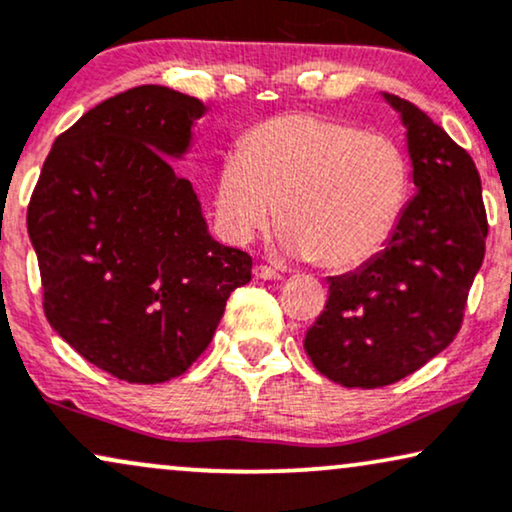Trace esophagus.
Here are the masks:
<instances>
[{
	"mask_svg": "<svg viewBox=\"0 0 512 512\" xmlns=\"http://www.w3.org/2000/svg\"><path fill=\"white\" fill-rule=\"evenodd\" d=\"M252 274H255L257 278H262V281H278V278H281V274H278L276 269H271V267H255V271H252Z\"/></svg>",
	"mask_w": 512,
	"mask_h": 512,
	"instance_id": "1",
	"label": "esophagus"
}]
</instances>
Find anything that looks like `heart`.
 Segmentation results:
<instances>
[{"label":"heart","instance_id":"1","mask_svg":"<svg viewBox=\"0 0 512 512\" xmlns=\"http://www.w3.org/2000/svg\"><path fill=\"white\" fill-rule=\"evenodd\" d=\"M409 193V165L390 137L316 113H283L252 127L219 167L215 215L231 243L274 217L286 250L328 271L371 260Z\"/></svg>","mask_w":512,"mask_h":512}]
</instances>
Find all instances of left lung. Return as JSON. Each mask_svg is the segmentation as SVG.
<instances>
[{"label":"left lung","instance_id":"1","mask_svg":"<svg viewBox=\"0 0 512 512\" xmlns=\"http://www.w3.org/2000/svg\"><path fill=\"white\" fill-rule=\"evenodd\" d=\"M385 99L406 127L418 193L383 252L328 278V302L304 338L316 371L364 390L397 383L454 342L489 234L468 151L411 101Z\"/></svg>","mask_w":512,"mask_h":512}]
</instances>
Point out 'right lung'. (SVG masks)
<instances>
[{
	"label": "right lung",
	"instance_id": "add662e5",
	"mask_svg": "<svg viewBox=\"0 0 512 512\" xmlns=\"http://www.w3.org/2000/svg\"><path fill=\"white\" fill-rule=\"evenodd\" d=\"M205 106L141 84L58 134L28 205L51 328L125 383L189 371L252 257L208 234L193 184L165 155L189 148Z\"/></svg>",
	"mask_w": 512,
	"mask_h": 512
}]
</instances>
